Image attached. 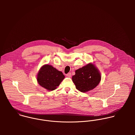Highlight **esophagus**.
I'll return each mask as SVG.
<instances>
[{"label": "esophagus", "mask_w": 135, "mask_h": 135, "mask_svg": "<svg viewBox=\"0 0 135 135\" xmlns=\"http://www.w3.org/2000/svg\"><path fill=\"white\" fill-rule=\"evenodd\" d=\"M71 75H71V73H68V74L66 75V76L68 77H71Z\"/></svg>", "instance_id": "esophagus-1"}]
</instances>
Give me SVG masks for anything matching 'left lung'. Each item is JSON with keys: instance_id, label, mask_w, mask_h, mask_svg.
I'll return each mask as SVG.
<instances>
[{"instance_id": "1", "label": "left lung", "mask_w": 135, "mask_h": 135, "mask_svg": "<svg viewBox=\"0 0 135 135\" xmlns=\"http://www.w3.org/2000/svg\"><path fill=\"white\" fill-rule=\"evenodd\" d=\"M101 80V75L98 69L89 63L76 70L72 80L79 91L85 93L95 88Z\"/></svg>"}]
</instances>
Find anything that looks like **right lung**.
Here are the masks:
<instances>
[{"label": "right lung", "instance_id": "add662e5", "mask_svg": "<svg viewBox=\"0 0 135 135\" xmlns=\"http://www.w3.org/2000/svg\"><path fill=\"white\" fill-rule=\"evenodd\" d=\"M62 72L50 65L42 66L37 75L39 84L48 90H54L59 86L64 78Z\"/></svg>", "mask_w": 135, "mask_h": 135}]
</instances>
